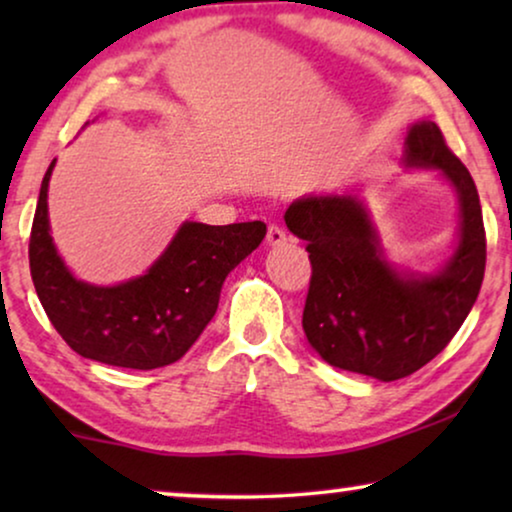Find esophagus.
I'll use <instances>...</instances> for the list:
<instances>
[{
	"label": "esophagus",
	"instance_id": "esophagus-1",
	"mask_svg": "<svg viewBox=\"0 0 512 512\" xmlns=\"http://www.w3.org/2000/svg\"><path fill=\"white\" fill-rule=\"evenodd\" d=\"M265 242L272 244V247H275V244L286 242V230L282 226H275V223H272V226L268 228V235H265Z\"/></svg>",
	"mask_w": 512,
	"mask_h": 512
}]
</instances>
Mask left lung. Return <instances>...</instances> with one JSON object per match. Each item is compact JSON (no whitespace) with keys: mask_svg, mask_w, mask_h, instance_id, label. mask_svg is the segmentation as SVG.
<instances>
[{"mask_svg":"<svg viewBox=\"0 0 512 512\" xmlns=\"http://www.w3.org/2000/svg\"><path fill=\"white\" fill-rule=\"evenodd\" d=\"M405 165L440 170L459 195L457 251L436 275L398 272L356 195H310L284 214L312 263L307 340L331 366L382 382L408 377L443 352L478 298L487 261L478 188L436 123L412 125Z\"/></svg>","mask_w":512,"mask_h":512,"instance_id":"obj_1","label":"left lung"}]
</instances>
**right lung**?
<instances>
[{"mask_svg":"<svg viewBox=\"0 0 512 512\" xmlns=\"http://www.w3.org/2000/svg\"><path fill=\"white\" fill-rule=\"evenodd\" d=\"M48 165L30 233V272L44 310L62 340L107 366L151 370L179 361L219 307L228 272L265 237V223L186 221L146 275L116 286L74 279L48 233Z\"/></svg>","mask_w":512,"mask_h":512,"instance_id":"right-lung-1","label":"right lung"}]
</instances>
